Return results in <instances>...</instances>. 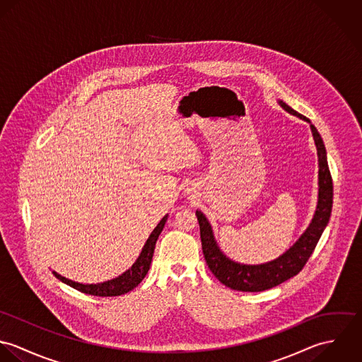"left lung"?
I'll list each match as a JSON object with an SVG mask.
<instances>
[{
	"mask_svg": "<svg viewBox=\"0 0 362 362\" xmlns=\"http://www.w3.org/2000/svg\"><path fill=\"white\" fill-rule=\"evenodd\" d=\"M279 104L290 114L307 121L310 124V132L315 141L316 153H317V204L310 220V226L301 234V237L279 258L259 264H245L235 262L224 255L220 250L211 224L209 223L204 211L197 210V217L201 228V241L202 251L205 255L209 269L216 276V279L224 286L237 290V291H263L272 287L281 284L283 281L294 277L304 267L310 259L323 230L326 228L332 205H333V182L327 165V156L323 145V141L317 129L310 124V119L290 105L279 100Z\"/></svg>",
	"mask_w": 362,
	"mask_h": 362,
	"instance_id": "left-lung-1",
	"label": "left lung"
}]
</instances>
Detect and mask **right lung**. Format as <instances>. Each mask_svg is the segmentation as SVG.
<instances>
[{
    "label": "right lung",
    "mask_w": 362,
    "mask_h": 362,
    "mask_svg": "<svg viewBox=\"0 0 362 362\" xmlns=\"http://www.w3.org/2000/svg\"><path fill=\"white\" fill-rule=\"evenodd\" d=\"M168 214H165L158 224L156 226L155 230L152 231V234L149 235V238L146 240L141 254L138 259L135 260V263L125 270L122 274H119L115 279L107 280L103 283H98V284H83V283H78L74 280H69L61 274H58L57 272L52 270V274L61 280L62 283L71 286L72 288L85 293V294H90V296H98V297H117L121 294H125L131 290H134L148 274L149 269H151V263H152V258H153V252H155L156 241L160 235V233L164 228V224L167 221Z\"/></svg>",
    "instance_id": "add662e5"
}]
</instances>
